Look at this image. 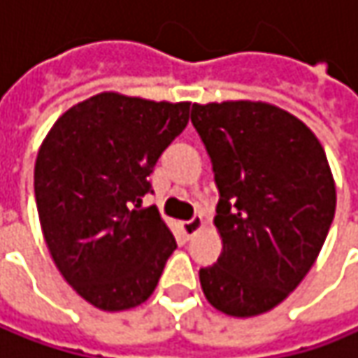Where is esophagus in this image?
<instances>
[{"mask_svg": "<svg viewBox=\"0 0 358 358\" xmlns=\"http://www.w3.org/2000/svg\"><path fill=\"white\" fill-rule=\"evenodd\" d=\"M201 226H203V217L193 216L192 220L183 222V232H185V236H193L201 230Z\"/></svg>", "mask_w": 358, "mask_h": 358, "instance_id": "34e87169", "label": "esophagus"}]
</instances>
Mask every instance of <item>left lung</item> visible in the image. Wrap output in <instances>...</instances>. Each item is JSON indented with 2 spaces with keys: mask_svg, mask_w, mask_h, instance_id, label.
<instances>
[{
  "mask_svg": "<svg viewBox=\"0 0 358 358\" xmlns=\"http://www.w3.org/2000/svg\"><path fill=\"white\" fill-rule=\"evenodd\" d=\"M192 124L214 169L222 255L199 268L206 299L250 318L301 283L328 236L336 187L316 134L265 101L193 103Z\"/></svg>",
  "mask_w": 358,
  "mask_h": 358,
  "instance_id": "8db88e82",
  "label": "left lung"
}]
</instances>
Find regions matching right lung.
I'll use <instances>...</instances> for the list:
<instances>
[{"instance_id": "1", "label": "right lung", "mask_w": 358, "mask_h": 358, "mask_svg": "<svg viewBox=\"0 0 358 358\" xmlns=\"http://www.w3.org/2000/svg\"><path fill=\"white\" fill-rule=\"evenodd\" d=\"M189 106L97 93L66 110L40 146L34 195L44 241L64 281L99 310L146 301L177 248L142 197Z\"/></svg>"}]
</instances>
